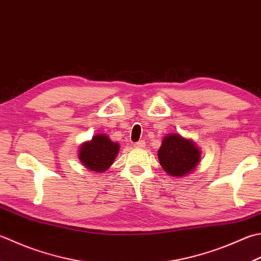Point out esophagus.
Here are the masks:
<instances>
[{
	"instance_id": "1",
	"label": "esophagus",
	"mask_w": 261,
	"mask_h": 261,
	"mask_svg": "<svg viewBox=\"0 0 261 261\" xmlns=\"http://www.w3.org/2000/svg\"><path fill=\"white\" fill-rule=\"evenodd\" d=\"M136 148H144L145 146H146V142L145 141H138V142H136V144L134 145Z\"/></svg>"
}]
</instances>
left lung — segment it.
Here are the masks:
<instances>
[{"label": "left lung", "instance_id": "left-lung-1", "mask_svg": "<svg viewBox=\"0 0 261 261\" xmlns=\"http://www.w3.org/2000/svg\"><path fill=\"white\" fill-rule=\"evenodd\" d=\"M200 148L180 134L166 135L158 149L160 164L168 175L183 177L196 170L200 162Z\"/></svg>", "mask_w": 261, "mask_h": 261}]
</instances>
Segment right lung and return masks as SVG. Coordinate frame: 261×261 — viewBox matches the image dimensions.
Instances as JSON below:
<instances>
[{
	"label": "right lung",
	"instance_id": "add662e5",
	"mask_svg": "<svg viewBox=\"0 0 261 261\" xmlns=\"http://www.w3.org/2000/svg\"><path fill=\"white\" fill-rule=\"evenodd\" d=\"M120 150V145L109 136L98 134L79 147L78 157L83 165L91 172L103 173L109 170Z\"/></svg>",
	"mask_w": 261,
	"mask_h": 261
}]
</instances>
